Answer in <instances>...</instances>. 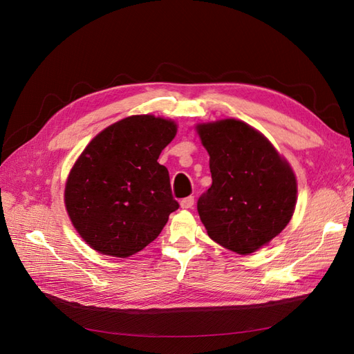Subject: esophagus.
Here are the masks:
<instances>
[{"instance_id":"esophagus-1","label":"esophagus","mask_w":354,"mask_h":354,"mask_svg":"<svg viewBox=\"0 0 354 354\" xmlns=\"http://www.w3.org/2000/svg\"><path fill=\"white\" fill-rule=\"evenodd\" d=\"M194 203H195V198H194V196H187V198H185V199H181V201H180V205H181V208H185V209L194 207Z\"/></svg>"}]
</instances>
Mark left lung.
<instances>
[{
	"instance_id": "obj_1",
	"label": "left lung",
	"mask_w": 354,
	"mask_h": 354,
	"mask_svg": "<svg viewBox=\"0 0 354 354\" xmlns=\"http://www.w3.org/2000/svg\"><path fill=\"white\" fill-rule=\"evenodd\" d=\"M209 155L211 187L198 199L208 236L248 255L276 238L297 203L294 171L267 138L238 120L196 125Z\"/></svg>"
}]
</instances>
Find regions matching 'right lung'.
<instances>
[{
    "mask_svg": "<svg viewBox=\"0 0 354 354\" xmlns=\"http://www.w3.org/2000/svg\"><path fill=\"white\" fill-rule=\"evenodd\" d=\"M174 121L124 118L95 136L73 164L65 205L93 250L125 259L153 242L178 208L168 169L158 162L176 137Z\"/></svg>",
    "mask_w": 354,
    "mask_h": 354,
    "instance_id": "right-lung-1",
    "label": "right lung"
}]
</instances>
